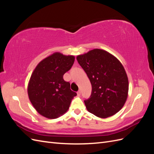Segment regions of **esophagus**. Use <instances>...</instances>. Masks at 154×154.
Listing matches in <instances>:
<instances>
[{
    "instance_id": "1",
    "label": "esophagus",
    "mask_w": 154,
    "mask_h": 154,
    "mask_svg": "<svg viewBox=\"0 0 154 154\" xmlns=\"http://www.w3.org/2000/svg\"><path fill=\"white\" fill-rule=\"evenodd\" d=\"M77 95H78V96H80L81 95V91H79L77 92Z\"/></svg>"
}]
</instances>
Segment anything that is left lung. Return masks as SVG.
<instances>
[{"mask_svg":"<svg viewBox=\"0 0 154 154\" xmlns=\"http://www.w3.org/2000/svg\"><path fill=\"white\" fill-rule=\"evenodd\" d=\"M76 59L92 85L91 95L84 101L87 110L101 118L116 114L123 108L128 92V76L122 63L100 49L78 55Z\"/></svg>","mask_w":154,"mask_h":154,"instance_id":"8db88e82","label":"left lung"}]
</instances>
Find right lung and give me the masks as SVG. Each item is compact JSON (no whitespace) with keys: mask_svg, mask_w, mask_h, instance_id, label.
<instances>
[{"mask_svg":"<svg viewBox=\"0 0 154 154\" xmlns=\"http://www.w3.org/2000/svg\"><path fill=\"white\" fill-rule=\"evenodd\" d=\"M72 55L57 52L37 65L27 86L29 99L35 110L44 117L56 119L68 110L77 94L71 90L63 74L71 69L74 62Z\"/></svg>","mask_w":154,"mask_h":154,"instance_id":"1","label":"right lung"}]
</instances>
